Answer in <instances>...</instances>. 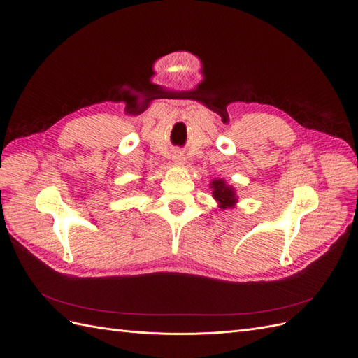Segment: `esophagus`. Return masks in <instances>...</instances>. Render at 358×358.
I'll use <instances>...</instances> for the list:
<instances>
[{"instance_id": "34e87169", "label": "esophagus", "mask_w": 358, "mask_h": 358, "mask_svg": "<svg viewBox=\"0 0 358 358\" xmlns=\"http://www.w3.org/2000/svg\"><path fill=\"white\" fill-rule=\"evenodd\" d=\"M173 161H174V164H177V165H184L185 157H184L182 152H180V150H176V152H173Z\"/></svg>"}]
</instances>
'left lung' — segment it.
I'll return each instance as SVG.
<instances>
[{"instance_id": "8db88e82", "label": "left lung", "mask_w": 358, "mask_h": 358, "mask_svg": "<svg viewBox=\"0 0 358 358\" xmlns=\"http://www.w3.org/2000/svg\"><path fill=\"white\" fill-rule=\"evenodd\" d=\"M209 187L212 190L213 199L217 201L219 208L222 210L235 208V204L238 203V196H236V190L232 185H229L222 178H213Z\"/></svg>"}]
</instances>
